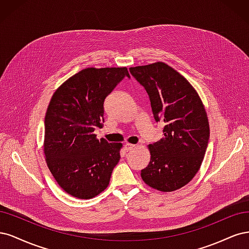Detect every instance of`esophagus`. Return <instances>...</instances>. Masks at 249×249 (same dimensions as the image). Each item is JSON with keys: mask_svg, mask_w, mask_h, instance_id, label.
<instances>
[{"mask_svg": "<svg viewBox=\"0 0 249 249\" xmlns=\"http://www.w3.org/2000/svg\"><path fill=\"white\" fill-rule=\"evenodd\" d=\"M135 148H136V146L133 145V143H129V142L125 143V150H126V151H131V150H133V149H135Z\"/></svg>", "mask_w": 249, "mask_h": 249, "instance_id": "34e87169", "label": "esophagus"}]
</instances>
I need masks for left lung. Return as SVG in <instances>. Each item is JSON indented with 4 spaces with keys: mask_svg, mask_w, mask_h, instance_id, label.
Segmentation results:
<instances>
[{
    "mask_svg": "<svg viewBox=\"0 0 249 249\" xmlns=\"http://www.w3.org/2000/svg\"><path fill=\"white\" fill-rule=\"evenodd\" d=\"M147 91L156 122H162L163 138L149 145L150 162L141 172L147 185L174 191L198 172L210 138L203 102L187 79L165 63L129 68Z\"/></svg>",
    "mask_w": 249,
    "mask_h": 249,
    "instance_id": "left-lung-1",
    "label": "left lung"
}]
</instances>
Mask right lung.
Here are the masks:
<instances>
[{
    "label": "right lung",
    "mask_w": 249,
    "mask_h": 249,
    "mask_svg": "<svg viewBox=\"0 0 249 249\" xmlns=\"http://www.w3.org/2000/svg\"><path fill=\"white\" fill-rule=\"evenodd\" d=\"M126 76V67L86 68L53 95L44 120L45 160L72 196L92 198L108 186L122 143L97 140L93 132L104 122V100Z\"/></svg>",
    "instance_id": "right-lung-1"
}]
</instances>
